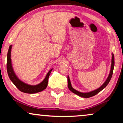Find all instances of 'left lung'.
Instances as JSON below:
<instances>
[{"label":"left lung","mask_w":123,"mask_h":123,"mask_svg":"<svg viewBox=\"0 0 123 123\" xmlns=\"http://www.w3.org/2000/svg\"><path fill=\"white\" fill-rule=\"evenodd\" d=\"M114 55L112 53V59H111V69H110V73L108 75V77H107L106 80H105V82L102 84V85L101 86L99 87L96 90L92 91L89 92H81L78 91H77L75 89H74L73 87L72 86L71 83H70V80L69 79V77L68 76V88L69 89L70 91L73 92V93L76 94L77 95L79 96L83 97V98H89V97H92L93 96H95L96 95H97V93H99L101 91H102L104 88H105L107 86V85H108V83L110 82V80L111 78L112 75V73H113V70H114Z\"/></svg>","instance_id":"obj_1"}]
</instances>
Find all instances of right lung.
<instances>
[{
	"label": "right lung",
	"instance_id": "add662e5",
	"mask_svg": "<svg viewBox=\"0 0 123 123\" xmlns=\"http://www.w3.org/2000/svg\"><path fill=\"white\" fill-rule=\"evenodd\" d=\"M12 45H10L7 54V63H6V69L8 76L10 80L13 82L16 87L21 92L27 93H35L44 90L48 86V80L49 75L53 70L50 69L45 77L44 80L41 83L36 85H30L22 81L18 78L13 70L11 60V49Z\"/></svg>",
	"mask_w": 123,
	"mask_h": 123
}]
</instances>
